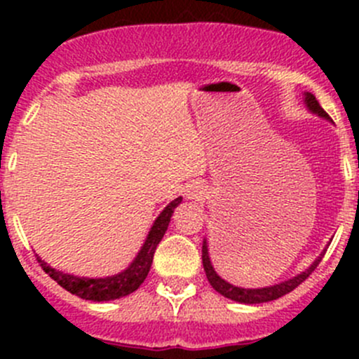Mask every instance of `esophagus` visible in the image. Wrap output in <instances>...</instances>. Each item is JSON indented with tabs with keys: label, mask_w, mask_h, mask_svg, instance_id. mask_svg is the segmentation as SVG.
I'll return each instance as SVG.
<instances>
[{
	"label": "esophagus",
	"mask_w": 359,
	"mask_h": 359,
	"mask_svg": "<svg viewBox=\"0 0 359 359\" xmlns=\"http://www.w3.org/2000/svg\"><path fill=\"white\" fill-rule=\"evenodd\" d=\"M186 198L187 200L200 201L205 198V187L201 186L200 182H193L186 187Z\"/></svg>",
	"instance_id": "1"
}]
</instances>
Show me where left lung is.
<instances>
[{
	"instance_id": "1",
	"label": "left lung",
	"mask_w": 359,
	"mask_h": 359,
	"mask_svg": "<svg viewBox=\"0 0 359 359\" xmlns=\"http://www.w3.org/2000/svg\"><path fill=\"white\" fill-rule=\"evenodd\" d=\"M302 104L307 107V111L313 112V114L320 116V118L327 119V121H330V118H328L327 112L323 111V107L318 104L316 97L313 95L311 92H304L302 93ZM330 245V243H328ZM327 247L323 248V252L320 253V255L316 257V259L313 260V264H311L307 269L300 271L299 274H295V276L288 278V280H283L280 281V283H274V285H269V287H260V288H243V287H238V285H233L229 283V281L224 280L222 276H220L219 273L215 271V267H213L212 264V259H210V250H208V240H203V267H205V273H206V278H208L210 285L213 287V290L219 292L220 295L227 297V299L234 300V302H240V304H262V302H271V300H276L280 299V297L287 295L288 292H292L293 288L299 287L300 283H302L304 280H306L307 276H309L311 273H313L314 269L318 267V264L321 262V259H323L325 252H327Z\"/></svg>"
}]
</instances>
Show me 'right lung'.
Listing matches in <instances>:
<instances>
[{"label": "right lung", "instance_id": "1", "mask_svg": "<svg viewBox=\"0 0 359 359\" xmlns=\"http://www.w3.org/2000/svg\"><path fill=\"white\" fill-rule=\"evenodd\" d=\"M182 196L175 198L173 201H170L168 205L163 208V212L156 217V220L151 226L149 233H147L146 240H144L142 247H140L137 255L133 257L132 262L125 267L123 271H119L118 274H111V276L104 278H88V276H74V274L62 273L59 269H53L50 264H46L41 257H38V262L41 264L43 271L48 274L52 280H55L57 283L62 288H66L67 292H71L72 295H78L79 299L92 300V302H109V300L121 299V297L130 295L132 292H135L140 285L144 283V280L147 278V273L151 269V264H153L154 252L156 247L161 241V238L165 236L166 229H168L170 219L173 215V210L180 205Z\"/></svg>", "mask_w": 359, "mask_h": 359}]
</instances>
